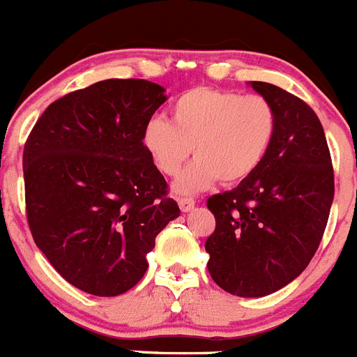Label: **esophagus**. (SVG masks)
<instances>
[{"mask_svg": "<svg viewBox=\"0 0 357 357\" xmlns=\"http://www.w3.org/2000/svg\"><path fill=\"white\" fill-rule=\"evenodd\" d=\"M178 204L181 212H190L194 208V199H190V197H179Z\"/></svg>", "mask_w": 357, "mask_h": 357, "instance_id": "obj_1", "label": "esophagus"}]
</instances>
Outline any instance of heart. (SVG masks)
I'll return each mask as SVG.
<instances>
[{
  "label": "heart",
  "mask_w": 357,
  "mask_h": 357,
  "mask_svg": "<svg viewBox=\"0 0 357 357\" xmlns=\"http://www.w3.org/2000/svg\"><path fill=\"white\" fill-rule=\"evenodd\" d=\"M277 131L273 105L260 95L194 88L170 105V122L149 120L144 147L163 176H176L190 153L192 161L174 183L178 196H196L217 179L237 185L257 172Z\"/></svg>",
  "instance_id": "obj_1"
}]
</instances>
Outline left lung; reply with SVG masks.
<instances>
[{
	"label": "left lung",
	"mask_w": 357,
	"mask_h": 357,
	"mask_svg": "<svg viewBox=\"0 0 357 357\" xmlns=\"http://www.w3.org/2000/svg\"><path fill=\"white\" fill-rule=\"evenodd\" d=\"M250 86L275 109V140L255 174L208 199L215 231L204 250L217 286L257 298L287 286L314 257L334 199V172L314 111L278 86Z\"/></svg>",
	"instance_id": "8db88e82"
}]
</instances>
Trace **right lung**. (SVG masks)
<instances>
[{
  "label": "right lung",
  "mask_w": 357,
  "mask_h": 357,
  "mask_svg": "<svg viewBox=\"0 0 357 357\" xmlns=\"http://www.w3.org/2000/svg\"><path fill=\"white\" fill-rule=\"evenodd\" d=\"M165 100V88L149 80H100L50 104L24 144L32 237L80 291L116 296L135 287L156 235L179 217L142 142Z\"/></svg>",
  "instance_id": "right-lung-1"
}]
</instances>
